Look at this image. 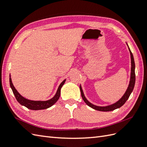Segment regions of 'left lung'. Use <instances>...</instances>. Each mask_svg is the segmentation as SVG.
I'll use <instances>...</instances> for the list:
<instances>
[{"mask_svg": "<svg viewBox=\"0 0 147 147\" xmlns=\"http://www.w3.org/2000/svg\"><path fill=\"white\" fill-rule=\"evenodd\" d=\"M129 51H130L131 58V79H130L129 84V86L127 89L126 92L124 93V94L123 95V96L121 97V98L117 102H116V103L109 106H106V107H99V106H96L92 104L85 98V97L84 96L82 87L80 86V91H81V95L82 97V99H83L84 102H85L88 106H90V107L98 111H102V112H109V111H112L121 107V106H123L124 104H125L126 100L128 99L129 97L131 92H132L134 88L135 82H136V74H135V63H134V57H133L132 53L131 51L129 48Z\"/></svg>", "mask_w": 147, "mask_h": 147, "instance_id": "8db88e82", "label": "left lung"}]
</instances>
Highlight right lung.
Returning a JSON list of instances; mask_svg holds the SVG:
<instances>
[{"instance_id": "obj_1", "label": "right lung", "mask_w": 147, "mask_h": 147, "mask_svg": "<svg viewBox=\"0 0 147 147\" xmlns=\"http://www.w3.org/2000/svg\"><path fill=\"white\" fill-rule=\"evenodd\" d=\"M65 82V80H64L60 84L58 89H57L56 95L53 97L52 99L47 101H34V100H30L26 99L19 94V92L17 91L14 86H13L11 82V79L10 76V87L11 88L13 94H14L17 101L21 105L25 106L26 107H27L29 109L34 110L46 109L50 107H51L53 104H55L59 98L60 94H61V89L62 86H63Z\"/></svg>"}]
</instances>
